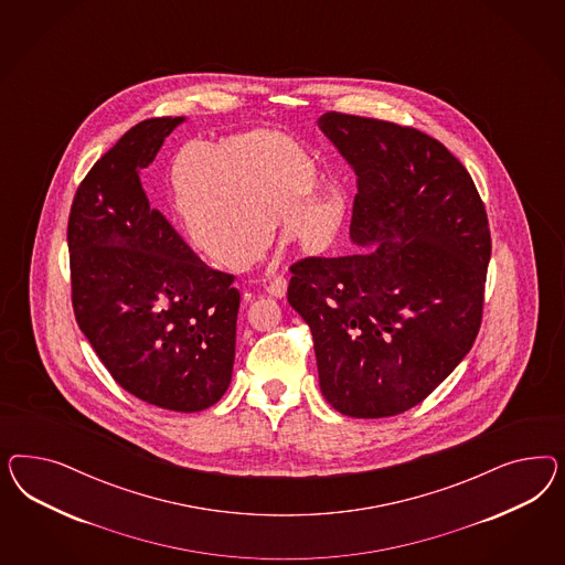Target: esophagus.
<instances>
[{
    "instance_id": "34e87169",
    "label": "esophagus",
    "mask_w": 565,
    "mask_h": 565,
    "mask_svg": "<svg viewBox=\"0 0 565 565\" xmlns=\"http://www.w3.org/2000/svg\"><path fill=\"white\" fill-rule=\"evenodd\" d=\"M286 288H288V281H286V277L284 275H274L271 279H269V284L265 286V290L269 296H275V298H284L286 296Z\"/></svg>"
}]
</instances>
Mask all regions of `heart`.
<instances>
[{
	"label": "heart",
	"instance_id": "heart-1",
	"mask_svg": "<svg viewBox=\"0 0 565 565\" xmlns=\"http://www.w3.org/2000/svg\"><path fill=\"white\" fill-rule=\"evenodd\" d=\"M315 166L288 135L255 128L180 145L168 161V194L190 248L225 269H242L274 238L321 253L345 211L338 186L312 189Z\"/></svg>",
	"mask_w": 565,
	"mask_h": 565
}]
</instances>
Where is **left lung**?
Returning <instances> with one entry per match:
<instances>
[{
  "label": "left lung",
  "mask_w": 565,
  "mask_h": 565,
  "mask_svg": "<svg viewBox=\"0 0 565 565\" xmlns=\"http://www.w3.org/2000/svg\"><path fill=\"white\" fill-rule=\"evenodd\" d=\"M182 118L138 121L95 161L70 206L72 308L126 392L205 411L232 381L239 291L151 209L140 170Z\"/></svg>",
  "instance_id": "8db88e82"
}]
</instances>
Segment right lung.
Instances as JSON below:
<instances>
[{"mask_svg": "<svg viewBox=\"0 0 565 565\" xmlns=\"http://www.w3.org/2000/svg\"><path fill=\"white\" fill-rule=\"evenodd\" d=\"M319 128L359 175L350 257L290 267L327 402L354 418L411 411L479 335L491 230L479 190L437 138L327 111Z\"/></svg>", "mask_w": 565, "mask_h": 565, "instance_id": "right-lung-1", "label": "right lung"}]
</instances>
